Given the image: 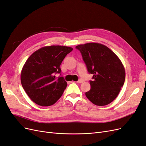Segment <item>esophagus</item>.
<instances>
[{
  "mask_svg": "<svg viewBox=\"0 0 146 146\" xmlns=\"http://www.w3.org/2000/svg\"><path fill=\"white\" fill-rule=\"evenodd\" d=\"M84 81L83 80H81V79H80V80H78L77 82V83H83Z\"/></svg>",
  "mask_w": 146,
  "mask_h": 146,
  "instance_id": "obj_1",
  "label": "esophagus"
}]
</instances>
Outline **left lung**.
Segmentation results:
<instances>
[{
	"label": "left lung",
	"instance_id": "left-lung-1",
	"mask_svg": "<svg viewBox=\"0 0 146 146\" xmlns=\"http://www.w3.org/2000/svg\"><path fill=\"white\" fill-rule=\"evenodd\" d=\"M80 51L88 71L93 74L86 98L98 106L107 105L115 99L125 78V68L118 56L105 45L90 42L76 47Z\"/></svg>",
	"mask_w": 146,
	"mask_h": 146
}]
</instances>
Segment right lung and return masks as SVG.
Returning <instances> with one entry per match:
<instances>
[{
  "instance_id": "right-lung-1",
  "label": "right lung",
  "mask_w": 146,
  "mask_h": 146,
  "mask_svg": "<svg viewBox=\"0 0 146 146\" xmlns=\"http://www.w3.org/2000/svg\"><path fill=\"white\" fill-rule=\"evenodd\" d=\"M73 50L63 46L41 47L26 61L21 73L22 86L28 96L42 107L54 104L67 86L63 77L56 78L61 72L60 65L65 56Z\"/></svg>"
}]
</instances>
